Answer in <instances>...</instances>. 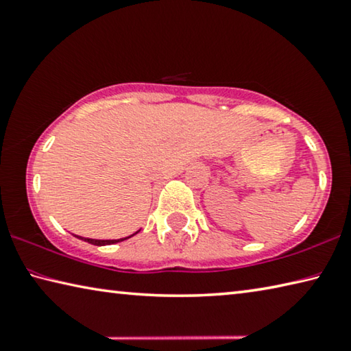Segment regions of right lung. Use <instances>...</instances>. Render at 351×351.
Returning <instances> with one entry per match:
<instances>
[{"instance_id":"add662e5","label":"right lung","mask_w":351,"mask_h":351,"mask_svg":"<svg viewBox=\"0 0 351 351\" xmlns=\"http://www.w3.org/2000/svg\"><path fill=\"white\" fill-rule=\"evenodd\" d=\"M136 234H138V232H134L133 235H136ZM133 235H130V237H133ZM130 237H125V239H119V240H94V239H83V237H77V239H80V240H85V241L91 243V245H96V246H105V245H114V243L123 241V240L130 239Z\"/></svg>"}]
</instances>
